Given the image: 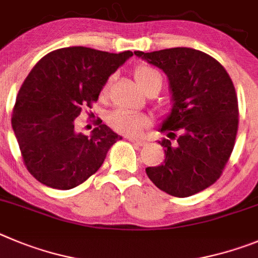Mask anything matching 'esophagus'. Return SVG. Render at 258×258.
Listing matches in <instances>:
<instances>
[{
  "label": "esophagus",
  "mask_w": 258,
  "mask_h": 258,
  "mask_svg": "<svg viewBox=\"0 0 258 258\" xmlns=\"http://www.w3.org/2000/svg\"><path fill=\"white\" fill-rule=\"evenodd\" d=\"M128 139L130 141H131V143H134V144H136V145H145V143L146 141L145 140H141V139H138V138H134V136H128Z\"/></svg>",
  "instance_id": "1"
}]
</instances>
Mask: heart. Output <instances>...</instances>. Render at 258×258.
Returning a JSON list of instances; mask_svg holds the SVG:
<instances>
[{
  "instance_id": "obj_1",
  "label": "heart",
  "mask_w": 258,
  "mask_h": 258,
  "mask_svg": "<svg viewBox=\"0 0 258 258\" xmlns=\"http://www.w3.org/2000/svg\"><path fill=\"white\" fill-rule=\"evenodd\" d=\"M135 80L144 92L154 85H161L162 87V76L159 74V72L150 68V67L141 66L135 69ZM109 83H106L105 87H104V92H106ZM108 122L110 127L117 132L136 136V135L140 134L141 130L149 126L150 119L146 115L140 114V113L131 112L127 109H118L110 114Z\"/></svg>"
}]
</instances>
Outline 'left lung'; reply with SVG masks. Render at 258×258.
<instances>
[{
  "label": "left lung",
  "mask_w": 258,
  "mask_h": 258,
  "mask_svg": "<svg viewBox=\"0 0 258 258\" xmlns=\"http://www.w3.org/2000/svg\"><path fill=\"white\" fill-rule=\"evenodd\" d=\"M135 55L166 73L172 108L158 131L164 162L145 168L155 186L178 198L215 184L229 161L238 131V99L224 67L210 55L189 47Z\"/></svg>",
  "instance_id": "obj_1"
}]
</instances>
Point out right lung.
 <instances>
[{"label":"right lung","instance_id":"right-lung-1","mask_svg":"<svg viewBox=\"0 0 258 258\" xmlns=\"http://www.w3.org/2000/svg\"><path fill=\"white\" fill-rule=\"evenodd\" d=\"M82 47L55 50L37 62L16 96L14 134L27 169L41 184L69 190L100 168L122 136L97 122L90 136L74 130L83 105L97 101L109 77L132 56Z\"/></svg>","mask_w":258,"mask_h":258}]
</instances>
